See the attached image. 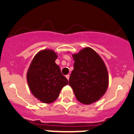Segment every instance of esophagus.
Masks as SVG:
<instances>
[{"mask_svg": "<svg viewBox=\"0 0 134 134\" xmlns=\"http://www.w3.org/2000/svg\"><path fill=\"white\" fill-rule=\"evenodd\" d=\"M65 77H66V78H67V79L68 80H69V75H66V76H65Z\"/></svg>", "mask_w": 134, "mask_h": 134, "instance_id": "1", "label": "esophagus"}]
</instances>
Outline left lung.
Instances as JSON below:
<instances>
[{
  "mask_svg": "<svg viewBox=\"0 0 134 134\" xmlns=\"http://www.w3.org/2000/svg\"><path fill=\"white\" fill-rule=\"evenodd\" d=\"M74 69L69 78L76 99L84 104H91L104 94L109 76L105 63L91 48L86 47L72 55Z\"/></svg>",
  "mask_w": 134,
  "mask_h": 134,
  "instance_id": "obj_1",
  "label": "left lung"
}]
</instances>
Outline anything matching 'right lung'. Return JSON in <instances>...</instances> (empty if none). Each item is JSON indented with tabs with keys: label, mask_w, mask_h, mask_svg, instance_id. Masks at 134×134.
Returning <instances> with one entry per match:
<instances>
[{
	"label": "right lung",
	"mask_w": 134,
	"mask_h": 134,
	"mask_svg": "<svg viewBox=\"0 0 134 134\" xmlns=\"http://www.w3.org/2000/svg\"><path fill=\"white\" fill-rule=\"evenodd\" d=\"M57 58L52 50L40 51L32 59L27 72L30 90L43 103L50 104L56 100L62 89L68 84L67 79L55 63Z\"/></svg>",
	"instance_id": "obj_1"
}]
</instances>
